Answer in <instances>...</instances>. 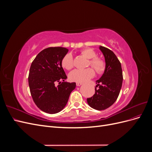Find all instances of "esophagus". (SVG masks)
<instances>
[{
    "instance_id": "1",
    "label": "esophagus",
    "mask_w": 152,
    "mask_h": 152,
    "mask_svg": "<svg viewBox=\"0 0 152 152\" xmlns=\"http://www.w3.org/2000/svg\"><path fill=\"white\" fill-rule=\"evenodd\" d=\"M76 85H77V86H80L82 85V82H77Z\"/></svg>"
}]
</instances>
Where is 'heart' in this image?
Segmentation results:
<instances>
[{"mask_svg":"<svg viewBox=\"0 0 152 152\" xmlns=\"http://www.w3.org/2000/svg\"><path fill=\"white\" fill-rule=\"evenodd\" d=\"M81 54L83 55L86 58L90 59L89 65L94 68V70L98 73H102L105 69V63L103 59L96 58V53L94 50L91 49H85L81 51ZM62 66L66 70H70L73 67L74 62H73V56L71 53L66 54L62 59L61 61ZM94 75V71L93 68H87L85 70H73L68 75L69 79L72 81L77 82H83Z\"/></svg>","mask_w":152,"mask_h":152,"instance_id":"b5f03b06","label":"heart"}]
</instances>
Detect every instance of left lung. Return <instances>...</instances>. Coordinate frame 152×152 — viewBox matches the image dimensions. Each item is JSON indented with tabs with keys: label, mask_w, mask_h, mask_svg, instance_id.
<instances>
[{
	"label": "left lung",
	"mask_w": 152,
	"mask_h": 152,
	"mask_svg": "<svg viewBox=\"0 0 152 152\" xmlns=\"http://www.w3.org/2000/svg\"><path fill=\"white\" fill-rule=\"evenodd\" d=\"M99 49L104 58L105 69L102 76L96 81L94 96L87 98V102L91 108L103 110L115 102L122 87L123 75L121 64L116 55L107 48L99 45Z\"/></svg>",
	"instance_id": "obj_1"
}]
</instances>
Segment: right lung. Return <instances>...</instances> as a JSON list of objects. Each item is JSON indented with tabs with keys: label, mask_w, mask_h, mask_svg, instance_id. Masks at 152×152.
<instances>
[{
	"label": "right lung",
	"mask_w": 152,
	"mask_h": 152,
	"mask_svg": "<svg viewBox=\"0 0 152 152\" xmlns=\"http://www.w3.org/2000/svg\"><path fill=\"white\" fill-rule=\"evenodd\" d=\"M68 52L65 48H48L40 52L31 63L28 75L30 93L35 104L45 113L61 112L76 87L75 82H65L67 77L61 61ZM56 82H59L57 86Z\"/></svg>",
	"instance_id": "add662e5"
}]
</instances>
